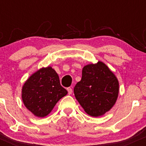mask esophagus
Listing matches in <instances>:
<instances>
[{
	"label": "esophagus",
	"mask_w": 146,
	"mask_h": 146,
	"mask_svg": "<svg viewBox=\"0 0 146 146\" xmlns=\"http://www.w3.org/2000/svg\"><path fill=\"white\" fill-rule=\"evenodd\" d=\"M67 91H68V95H71L72 93V92H73V90H72V88H71V87H68V88H67Z\"/></svg>",
	"instance_id": "1"
}]
</instances>
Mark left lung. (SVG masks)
Segmentation results:
<instances>
[{
    "instance_id": "left-lung-1",
    "label": "left lung",
    "mask_w": 146,
    "mask_h": 146,
    "mask_svg": "<svg viewBox=\"0 0 146 146\" xmlns=\"http://www.w3.org/2000/svg\"><path fill=\"white\" fill-rule=\"evenodd\" d=\"M75 98L87 114L102 116L113 106L118 97L119 82L102 62L82 69V80L74 87Z\"/></svg>"
}]
</instances>
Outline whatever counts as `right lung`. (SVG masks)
<instances>
[{
	"mask_svg": "<svg viewBox=\"0 0 146 146\" xmlns=\"http://www.w3.org/2000/svg\"><path fill=\"white\" fill-rule=\"evenodd\" d=\"M67 93L60 84L58 73L51 67H46L38 70L27 80L22 90V98L33 115L44 117Z\"/></svg>",
	"mask_w": 146,
	"mask_h": 146,
	"instance_id": "obj_1",
	"label": "right lung"
}]
</instances>
